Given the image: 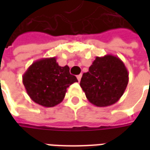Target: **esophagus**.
Masks as SVG:
<instances>
[{"mask_svg":"<svg viewBox=\"0 0 150 150\" xmlns=\"http://www.w3.org/2000/svg\"><path fill=\"white\" fill-rule=\"evenodd\" d=\"M81 77H82V75H81V74H80V75H77V79H78V81H79V82L80 81V79H81Z\"/></svg>","mask_w":150,"mask_h":150,"instance_id":"34e87169","label":"esophagus"}]
</instances>
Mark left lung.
<instances>
[{
    "instance_id": "obj_1",
    "label": "left lung",
    "mask_w": 150,
    "mask_h": 150,
    "mask_svg": "<svg viewBox=\"0 0 150 150\" xmlns=\"http://www.w3.org/2000/svg\"><path fill=\"white\" fill-rule=\"evenodd\" d=\"M129 83V73L116 56L96 57L88 72L83 73L80 87L90 103L107 107L119 100Z\"/></svg>"
}]
</instances>
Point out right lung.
<instances>
[{"instance_id": "right-lung-1", "label": "right lung", "mask_w": 150, "mask_h": 150, "mask_svg": "<svg viewBox=\"0 0 150 150\" xmlns=\"http://www.w3.org/2000/svg\"><path fill=\"white\" fill-rule=\"evenodd\" d=\"M22 82L32 100L51 108L63 100L67 88L78 80L70 74L68 66L60 67L54 57L33 62L24 73Z\"/></svg>"}]
</instances>
